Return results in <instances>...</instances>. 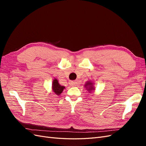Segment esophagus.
<instances>
[{
	"label": "esophagus",
	"instance_id": "obj_1",
	"mask_svg": "<svg viewBox=\"0 0 146 146\" xmlns=\"http://www.w3.org/2000/svg\"><path fill=\"white\" fill-rule=\"evenodd\" d=\"M69 85L70 86H76L77 85V82L76 81H72L69 82Z\"/></svg>",
	"mask_w": 146,
	"mask_h": 146
}]
</instances>
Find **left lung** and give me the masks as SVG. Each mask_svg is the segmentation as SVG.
<instances>
[{
    "mask_svg": "<svg viewBox=\"0 0 146 146\" xmlns=\"http://www.w3.org/2000/svg\"><path fill=\"white\" fill-rule=\"evenodd\" d=\"M94 83H92V81H88L85 85V88H86L85 89L91 93V92L94 91L95 90V87L94 86Z\"/></svg>",
    "mask_w": 146,
    "mask_h": 146,
    "instance_id": "left-lung-1",
    "label": "left lung"
}]
</instances>
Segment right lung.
Here are the masks:
<instances>
[{
    "label": "right lung",
    "instance_id": "obj_1",
    "mask_svg": "<svg viewBox=\"0 0 146 146\" xmlns=\"http://www.w3.org/2000/svg\"><path fill=\"white\" fill-rule=\"evenodd\" d=\"M65 86L60 85V84L58 83V80L56 78H54L53 80L52 84V91L54 92V94L56 95H60L62 92L63 91Z\"/></svg>",
    "mask_w": 146,
    "mask_h": 146
}]
</instances>
